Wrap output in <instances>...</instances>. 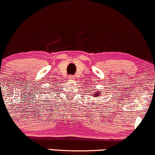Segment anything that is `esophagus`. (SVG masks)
<instances>
[{
  "label": "esophagus",
  "instance_id": "34e87169",
  "mask_svg": "<svg viewBox=\"0 0 155 155\" xmlns=\"http://www.w3.org/2000/svg\"><path fill=\"white\" fill-rule=\"evenodd\" d=\"M74 79H75V76H73V75H71L68 76V80H74Z\"/></svg>",
  "mask_w": 155,
  "mask_h": 155
}]
</instances>
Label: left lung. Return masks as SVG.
Here are the masks:
<instances>
[{"label":"left lung","mask_w":155,"mask_h":155,"mask_svg":"<svg viewBox=\"0 0 155 155\" xmlns=\"http://www.w3.org/2000/svg\"><path fill=\"white\" fill-rule=\"evenodd\" d=\"M99 93H100V91H98V92H97V93H95V94H94V96H98L97 95H98Z\"/></svg>","instance_id":"obj_1"}]
</instances>
